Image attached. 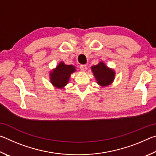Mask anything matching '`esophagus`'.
Here are the masks:
<instances>
[{
  "label": "esophagus",
  "instance_id": "obj_1",
  "mask_svg": "<svg viewBox=\"0 0 156 156\" xmlns=\"http://www.w3.org/2000/svg\"><path fill=\"white\" fill-rule=\"evenodd\" d=\"M80 70L82 71V72H85V71H87V65H83L80 66Z\"/></svg>",
  "mask_w": 156,
  "mask_h": 156
}]
</instances>
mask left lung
<instances>
[{
  "label": "left lung",
  "mask_w": 156,
  "mask_h": 156,
  "mask_svg": "<svg viewBox=\"0 0 156 156\" xmlns=\"http://www.w3.org/2000/svg\"><path fill=\"white\" fill-rule=\"evenodd\" d=\"M91 71L94 73L97 83L102 87L107 86L112 84L115 78V72L112 69L108 68L103 62L91 67Z\"/></svg>",
  "instance_id": "1"
}]
</instances>
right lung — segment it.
Segmentation results:
<instances>
[{"label": "right lung", "mask_w": 156, "mask_h": 156, "mask_svg": "<svg viewBox=\"0 0 156 156\" xmlns=\"http://www.w3.org/2000/svg\"><path fill=\"white\" fill-rule=\"evenodd\" d=\"M74 72H76L74 66L67 65L63 62H60L56 69L50 72V82L57 88H64L68 83L71 74Z\"/></svg>", "instance_id": "1"}]
</instances>
